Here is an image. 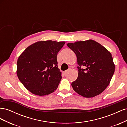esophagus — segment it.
Listing matches in <instances>:
<instances>
[{
    "mask_svg": "<svg viewBox=\"0 0 127 127\" xmlns=\"http://www.w3.org/2000/svg\"><path fill=\"white\" fill-rule=\"evenodd\" d=\"M68 70H66V71H64V74H66V73L68 72Z\"/></svg>",
    "mask_w": 127,
    "mask_h": 127,
    "instance_id": "obj_1",
    "label": "esophagus"
}]
</instances>
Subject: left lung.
Instances as JSON below:
<instances>
[{"instance_id": "obj_1", "label": "left lung", "mask_w": 127, "mask_h": 127, "mask_svg": "<svg viewBox=\"0 0 127 127\" xmlns=\"http://www.w3.org/2000/svg\"><path fill=\"white\" fill-rule=\"evenodd\" d=\"M67 45L75 52L79 66L78 77L71 83L73 89L86 98L101 94L109 85L114 72L111 53L101 44L92 40Z\"/></svg>"}]
</instances>
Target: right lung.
<instances>
[{
  "label": "right lung",
  "mask_w": 127,
  "mask_h": 127,
  "mask_svg": "<svg viewBox=\"0 0 127 127\" xmlns=\"http://www.w3.org/2000/svg\"><path fill=\"white\" fill-rule=\"evenodd\" d=\"M65 42L39 41L30 45L18 57L17 75L27 90L44 96L56 90L61 79L57 56Z\"/></svg>",
  "instance_id": "right-lung-1"
}]
</instances>
